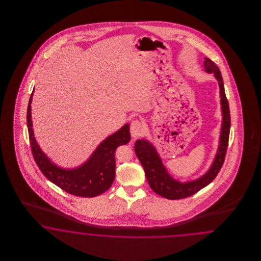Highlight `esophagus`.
<instances>
[{
    "label": "esophagus",
    "instance_id": "34e87169",
    "mask_svg": "<svg viewBox=\"0 0 261 261\" xmlns=\"http://www.w3.org/2000/svg\"><path fill=\"white\" fill-rule=\"evenodd\" d=\"M144 130H145L144 124L139 119L134 120L130 125V133L132 135V137H134V138H138V137L142 136V134L144 133Z\"/></svg>",
    "mask_w": 261,
    "mask_h": 261
}]
</instances>
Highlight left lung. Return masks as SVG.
Returning a JSON list of instances; mask_svg holds the SVG:
<instances>
[{
	"instance_id": "8db88e82",
	"label": "left lung",
	"mask_w": 261,
	"mask_h": 261,
	"mask_svg": "<svg viewBox=\"0 0 261 261\" xmlns=\"http://www.w3.org/2000/svg\"><path fill=\"white\" fill-rule=\"evenodd\" d=\"M205 71L213 72L219 82L220 95H221L222 111H223V124H222L220 145L214 163L211 169L206 173L193 182L182 184L173 180L163 166L162 161L158 156L155 148L150 143L144 140H138L135 142V152L138 159L140 160L142 167L144 169L146 179L153 191H155L160 196L169 200H179L182 198L190 197L195 194L199 190L206 187L213 182L214 178L219 173L222 166L224 164L226 153L229 144V128H230V115L227 96L225 94L224 83L222 79L221 72L217 65L208 58L204 61Z\"/></svg>"
}]
</instances>
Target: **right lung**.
I'll return each instance as SVG.
<instances>
[{
	"label": "right lung",
	"mask_w": 261,
	"mask_h": 261,
	"mask_svg": "<svg viewBox=\"0 0 261 261\" xmlns=\"http://www.w3.org/2000/svg\"><path fill=\"white\" fill-rule=\"evenodd\" d=\"M32 94L27 112L28 131L32 156L41 172L61 190L74 196L95 197L109 190L116 175V149L130 141L129 124L103 141L83 166L72 170H65L51 164L36 143L32 130Z\"/></svg>",
	"instance_id": "add662e5"
}]
</instances>
